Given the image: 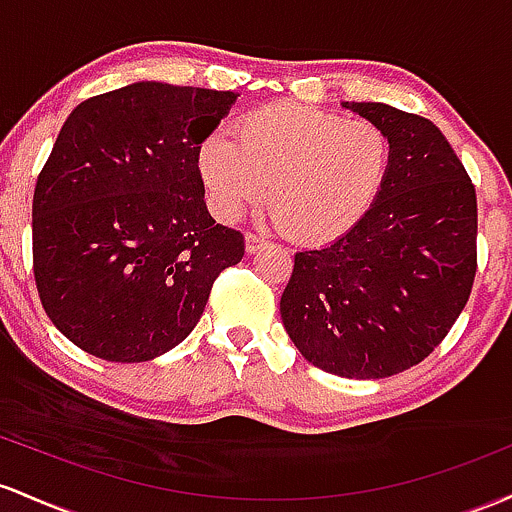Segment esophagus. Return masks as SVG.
<instances>
[{"label":"esophagus","mask_w":512,"mask_h":512,"mask_svg":"<svg viewBox=\"0 0 512 512\" xmlns=\"http://www.w3.org/2000/svg\"><path fill=\"white\" fill-rule=\"evenodd\" d=\"M266 239H261V237H256V234H246L244 237V249H246V254H258V251L261 249H266Z\"/></svg>","instance_id":"obj_1"}]
</instances>
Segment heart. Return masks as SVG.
Masks as SVG:
<instances>
[{
	"mask_svg": "<svg viewBox=\"0 0 512 512\" xmlns=\"http://www.w3.org/2000/svg\"><path fill=\"white\" fill-rule=\"evenodd\" d=\"M392 145L380 125L278 103L234 123V140L205 137L195 154L212 210L237 220L261 203L292 239L326 244L350 232L380 198Z\"/></svg>",
	"mask_w": 512,
	"mask_h": 512,
	"instance_id": "obj_1",
	"label": "heart"
}]
</instances>
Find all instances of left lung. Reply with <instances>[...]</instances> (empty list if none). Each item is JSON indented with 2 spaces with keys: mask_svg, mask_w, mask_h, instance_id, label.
Segmentation results:
<instances>
[{
  "mask_svg": "<svg viewBox=\"0 0 512 512\" xmlns=\"http://www.w3.org/2000/svg\"><path fill=\"white\" fill-rule=\"evenodd\" d=\"M341 106L387 132V181L350 232L297 251L280 317L314 367L348 380H382L428 358L467 304L476 273V193L428 118L389 103Z\"/></svg>",
  "mask_w": 512,
  "mask_h": 512,
  "instance_id": "obj_1",
  "label": "left lung"
}]
</instances>
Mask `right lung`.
<instances>
[{
	"mask_svg": "<svg viewBox=\"0 0 512 512\" xmlns=\"http://www.w3.org/2000/svg\"><path fill=\"white\" fill-rule=\"evenodd\" d=\"M234 91L132 82L79 103L33 193V273L74 346L145 363L179 346L212 283L244 256L195 169Z\"/></svg>",
	"mask_w": 512,
	"mask_h": 512,
	"instance_id": "1",
	"label": "right lung"
}]
</instances>
